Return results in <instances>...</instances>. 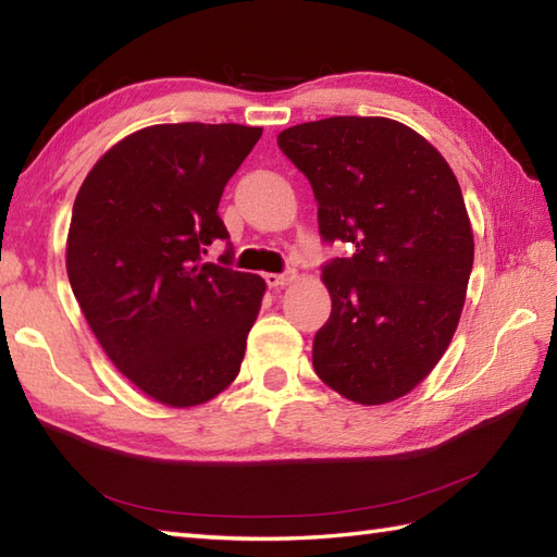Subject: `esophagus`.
Returning a JSON list of instances; mask_svg holds the SVG:
<instances>
[{
    "mask_svg": "<svg viewBox=\"0 0 557 557\" xmlns=\"http://www.w3.org/2000/svg\"><path fill=\"white\" fill-rule=\"evenodd\" d=\"M299 275H297V270H287V272H268L265 275V282H268V287H272V289H277V287H287V285H292L294 280H297Z\"/></svg>",
    "mask_w": 557,
    "mask_h": 557,
    "instance_id": "esophagus-1",
    "label": "esophagus"
}]
</instances>
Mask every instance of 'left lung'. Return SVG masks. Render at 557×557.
I'll return each mask as SVG.
<instances>
[{
  "instance_id": "1",
  "label": "left lung",
  "mask_w": 557,
  "mask_h": 557,
  "mask_svg": "<svg viewBox=\"0 0 557 557\" xmlns=\"http://www.w3.org/2000/svg\"><path fill=\"white\" fill-rule=\"evenodd\" d=\"M277 146L311 182L323 239L354 248L321 275L333 311L313 339L318 377L366 407L405 397L453 342L474 265L455 172L387 116L289 126Z\"/></svg>"
}]
</instances>
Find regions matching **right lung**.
I'll list each match as a JSON object with an SVG mask.
<instances>
[{
  "label": "right lung",
  "mask_w": 557,
  "mask_h": 557,
  "mask_svg": "<svg viewBox=\"0 0 557 557\" xmlns=\"http://www.w3.org/2000/svg\"><path fill=\"white\" fill-rule=\"evenodd\" d=\"M263 128L156 124L128 134L83 180L66 275L110 361L164 407L206 405L239 375L265 280L203 263L230 239L224 186Z\"/></svg>",
  "instance_id": "right-lung-1"
}]
</instances>
